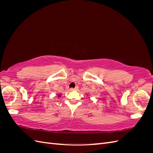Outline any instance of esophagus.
<instances>
[{"instance_id":"34e87169","label":"esophagus","mask_w":153,"mask_h":153,"mask_svg":"<svg viewBox=\"0 0 153 153\" xmlns=\"http://www.w3.org/2000/svg\"><path fill=\"white\" fill-rule=\"evenodd\" d=\"M78 89V87H76L75 88H71L70 89V91H75V90H76Z\"/></svg>"}]
</instances>
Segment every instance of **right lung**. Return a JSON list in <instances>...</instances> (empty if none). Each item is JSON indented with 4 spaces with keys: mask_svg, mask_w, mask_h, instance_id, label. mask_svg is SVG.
Here are the masks:
<instances>
[{
    "mask_svg": "<svg viewBox=\"0 0 153 153\" xmlns=\"http://www.w3.org/2000/svg\"><path fill=\"white\" fill-rule=\"evenodd\" d=\"M61 94H58V97L59 98V97H61Z\"/></svg>",
    "mask_w": 153,
    "mask_h": 153,
    "instance_id": "right-lung-1",
    "label": "right lung"
}]
</instances>
